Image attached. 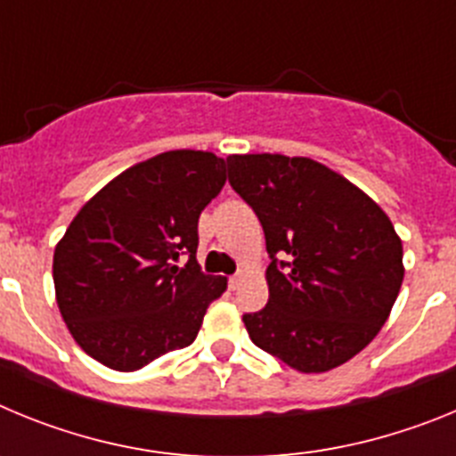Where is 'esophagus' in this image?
Wrapping results in <instances>:
<instances>
[{
	"label": "esophagus",
	"mask_w": 456,
	"mask_h": 456,
	"mask_svg": "<svg viewBox=\"0 0 456 456\" xmlns=\"http://www.w3.org/2000/svg\"><path fill=\"white\" fill-rule=\"evenodd\" d=\"M241 281H244V276H241V272H237L228 278V285H231V289H237L241 285Z\"/></svg>",
	"instance_id": "esophagus-1"
}]
</instances>
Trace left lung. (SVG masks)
<instances>
[{
  "label": "left lung",
  "instance_id": "left-lung-1",
  "mask_svg": "<svg viewBox=\"0 0 456 456\" xmlns=\"http://www.w3.org/2000/svg\"><path fill=\"white\" fill-rule=\"evenodd\" d=\"M228 183L263 224L269 301L241 317L253 345L299 372H326L365 349L404 278L386 212L308 157L232 155Z\"/></svg>",
  "mask_w": 456,
  "mask_h": 456
}]
</instances>
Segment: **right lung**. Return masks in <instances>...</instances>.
I'll use <instances>...</instances> for the list:
<instances>
[{
    "label": "right lung",
    "mask_w": 456,
    "mask_h": 456,
    "mask_svg": "<svg viewBox=\"0 0 456 456\" xmlns=\"http://www.w3.org/2000/svg\"><path fill=\"white\" fill-rule=\"evenodd\" d=\"M224 184L221 157L168 151L123 171L79 209L52 272L63 322L88 356L134 372L196 340L228 283L196 263L199 216Z\"/></svg>",
    "instance_id": "add662e5"
}]
</instances>
